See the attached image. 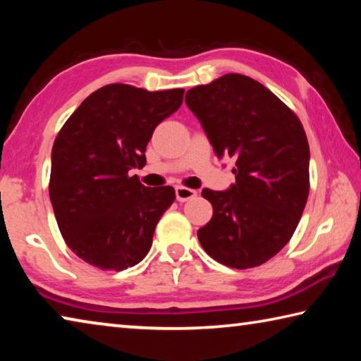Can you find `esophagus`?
I'll list each match as a JSON object with an SVG mask.
<instances>
[{"label": "esophagus", "instance_id": "esophagus-1", "mask_svg": "<svg viewBox=\"0 0 361 361\" xmlns=\"http://www.w3.org/2000/svg\"><path fill=\"white\" fill-rule=\"evenodd\" d=\"M175 195H176V200H180V202H186V200H189V199H194L195 195H197V191L185 188V186H176Z\"/></svg>", "mask_w": 361, "mask_h": 361}]
</instances>
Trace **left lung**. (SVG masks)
Returning <instances> with one entry per match:
<instances>
[{"instance_id": "obj_1", "label": "left lung", "mask_w": 361, "mask_h": 361, "mask_svg": "<svg viewBox=\"0 0 361 361\" xmlns=\"http://www.w3.org/2000/svg\"><path fill=\"white\" fill-rule=\"evenodd\" d=\"M186 105L216 157H235L234 185L202 189L213 216L197 231L200 245L224 266H259L288 243L307 202L302 124L267 87L237 73L189 89Z\"/></svg>"}]
</instances>
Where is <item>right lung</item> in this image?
I'll return each mask as SVG.
<instances>
[{"instance_id":"right-lung-1","label":"right lung","mask_w":361,"mask_h":361,"mask_svg":"<svg viewBox=\"0 0 361 361\" xmlns=\"http://www.w3.org/2000/svg\"><path fill=\"white\" fill-rule=\"evenodd\" d=\"M183 94L109 84L90 94L59 132L49 195L66 245L89 264L124 271L148 255L175 189L146 188L130 170L145 167L152 132L181 106Z\"/></svg>"}]
</instances>
